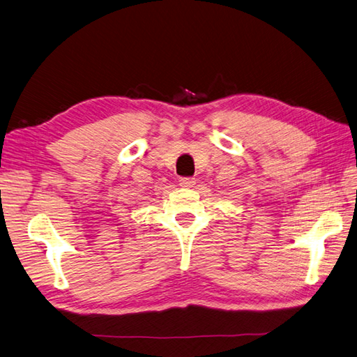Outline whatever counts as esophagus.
<instances>
[{"instance_id":"obj_1","label":"esophagus","mask_w":357,"mask_h":357,"mask_svg":"<svg viewBox=\"0 0 357 357\" xmlns=\"http://www.w3.org/2000/svg\"><path fill=\"white\" fill-rule=\"evenodd\" d=\"M195 185V178H181L180 180V186L183 188H194Z\"/></svg>"}]
</instances>
